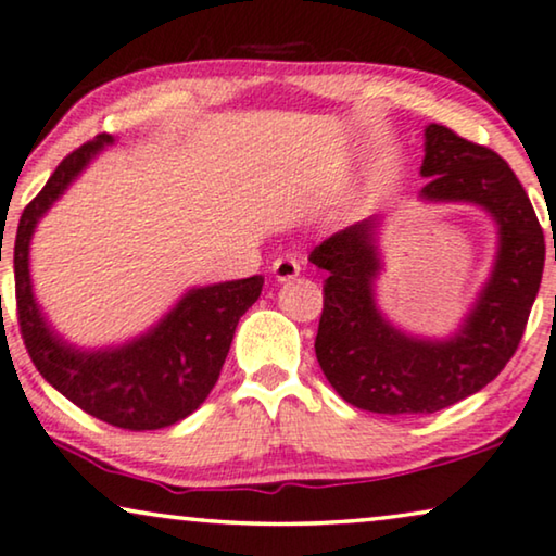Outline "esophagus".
Returning <instances> with one entry per match:
<instances>
[{
    "label": "esophagus",
    "instance_id": "1",
    "mask_svg": "<svg viewBox=\"0 0 556 556\" xmlns=\"http://www.w3.org/2000/svg\"><path fill=\"white\" fill-rule=\"evenodd\" d=\"M300 258L292 256V254H285V256H277L271 264V274L277 277V282H290L300 274Z\"/></svg>",
    "mask_w": 556,
    "mask_h": 556
}]
</instances>
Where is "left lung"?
Instances as JSON below:
<instances>
[{
    "instance_id": "left-lung-1",
    "label": "left lung",
    "mask_w": 556,
    "mask_h": 556,
    "mask_svg": "<svg viewBox=\"0 0 556 556\" xmlns=\"http://www.w3.org/2000/svg\"><path fill=\"white\" fill-rule=\"evenodd\" d=\"M419 173L429 177L419 192L425 201L476 203L498 224L491 279L453 338H412L379 313L376 218L332 233L309 254L328 271L317 364L348 404L376 414H432L491 383L519 348L542 285L544 231L506 160L429 124Z\"/></svg>"
}]
</instances>
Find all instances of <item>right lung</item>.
Returning <instances> with one entry per match:
<instances>
[{
	"label": "right lung",
	"mask_w": 556,
	"mask_h": 556,
	"mask_svg": "<svg viewBox=\"0 0 556 556\" xmlns=\"http://www.w3.org/2000/svg\"><path fill=\"white\" fill-rule=\"evenodd\" d=\"M111 142L109 135H99L73 150L22 213L12 249L14 294L22 340L42 379L91 417L144 432L175 425L205 402L224 368L236 325L262 294L264 277L195 287L152 330L118 348L80 351L65 343L35 302L29 241L37 220Z\"/></svg>",
	"instance_id": "1"
}]
</instances>
